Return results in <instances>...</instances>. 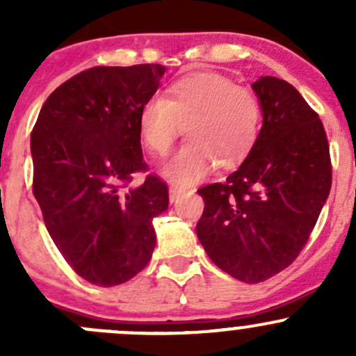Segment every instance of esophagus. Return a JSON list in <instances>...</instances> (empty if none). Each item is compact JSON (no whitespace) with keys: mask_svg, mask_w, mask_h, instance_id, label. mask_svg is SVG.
Segmentation results:
<instances>
[{"mask_svg":"<svg viewBox=\"0 0 356 356\" xmlns=\"http://www.w3.org/2000/svg\"><path fill=\"white\" fill-rule=\"evenodd\" d=\"M182 193H184V189H182V188H177V186H170V188H168V200H170V203H174V201L177 200L179 196L182 195Z\"/></svg>","mask_w":356,"mask_h":356,"instance_id":"1","label":"esophagus"}]
</instances>
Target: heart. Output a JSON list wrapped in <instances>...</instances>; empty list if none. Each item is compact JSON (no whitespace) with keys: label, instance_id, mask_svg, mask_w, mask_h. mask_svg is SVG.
I'll return each instance as SVG.
<instances>
[{"label":"heart","instance_id":"heart-1","mask_svg":"<svg viewBox=\"0 0 356 356\" xmlns=\"http://www.w3.org/2000/svg\"><path fill=\"white\" fill-rule=\"evenodd\" d=\"M184 125L188 143L161 163L160 174L177 186L203 179L215 163L231 168L250 155L261 129V105L250 89L215 72L182 75L141 106L138 129L146 148L165 155Z\"/></svg>","mask_w":356,"mask_h":356}]
</instances>
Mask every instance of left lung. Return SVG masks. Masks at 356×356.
<instances>
[{"mask_svg":"<svg viewBox=\"0 0 356 356\" xmlns=\"http://www.w3.org/2000/svg\"><path fill=\"white\" fill-rule=\"evenodd\" d=\"M251 89L261 105L260 136L224 184L198 189L204 210L196 234L218 268L257 284L303 250L332 177L324 125L303 96L270 75Z\"/></svg>","mask_w":356,"mask_h":356,"instance_id":"left-lung-1","label":"left lung"}]
</instances>
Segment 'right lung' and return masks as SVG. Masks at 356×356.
Segmentation results:
<instances>
[{
    "label": "right lung",
    "mask_w": 356,
    "mask_h": 356,
    "mask_svg": "<svg viewBox=\"0 0 356 356\" xmlns=\"http://www.w3.org/2000/svg\"><path fill=\"white\" fill-rule=\"evenodd\" d=\"M165 67H95L49 95L31 134L34 191L46 229L67 264L88 282L111 288L148 265L156 245L153 218L168 207L146 170L138 115Z\"/></svg>",
    "instance_id": "right-lung-1"
}]
</instances>
